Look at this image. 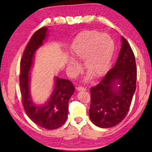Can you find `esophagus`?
I'll use <instances>...</instances> for the list:
<instances>
[{"mask_svg":"<svg viewBox=\"0 0 152 152\" xmlns=\"http://www.w3.org/2000/svg\"><path fill=\"white\" fill-rule=\"evenodd\" d=\"M76 89H77V90H78V91H86V88H83V87H82V86L77 87Z\"/></svg>","mask_w":152,"mask_h":152,"instance_id":"1","label":"esophagus"}]
</instances>
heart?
Returning <instances> with one entry per match:
<instances>
[{
	"label": "heart",
	"instance_id": "heart-1",
	"mask_svg": "<svg viewBox=\"0 0 152 152\" xmlns=\"http://www.w3.org/2000/svg\"><path fill=\"white\" fill-rule=\"evenodd\" d=\"M114 42L108 34L95 31L80 33L71 45V53L74 59L83 61L86 70L94 77L104 72L114 51ZM74 73L78 72L80 66L75 61H68Z\"/></svg>",
	"mask_w": 152,
	"mask_h": 152
}]
</instances>
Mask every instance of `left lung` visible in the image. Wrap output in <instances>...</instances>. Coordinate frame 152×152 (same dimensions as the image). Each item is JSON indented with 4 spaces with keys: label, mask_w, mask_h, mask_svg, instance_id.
Instances as JSON below:
<instances>
[{
    "label": "left lung",
    "mask_w": 152,
    "mask_h": 152,
    "mask_svg": "<svg viewBox=\"0 0 152 152\" xmlns=\"http://www.w3.org/2000/svg\"><path fill=\"white\" fill-rule=\"evenodd\" d=\"M121 43L114 66L98 84L90 89L89 118L99 127H114L125 118L136 90L137 70L134 55L124 37ZM117 83L120 85L118 89L114 88Z\"/></svg>",
    "instance_id": "obj_1"
}]
</instances>
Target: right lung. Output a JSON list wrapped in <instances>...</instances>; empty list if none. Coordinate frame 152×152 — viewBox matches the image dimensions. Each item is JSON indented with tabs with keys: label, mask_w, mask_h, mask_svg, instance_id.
Segmentation results:
<instances>
[{
	"label": "right lung",
	"mask_w": 152,
	"mask_h": 152,
	"mask_svg": "<svg viewBox=\"0 0 152 152\" xmlns=\"http://www.w3.org/2000/svg\"><path fill=\"white\" fill-rule=\"evenodd\" d=\"M47 28L43 27L33 34L25 48L20 62L19 86L22 104L27 115L34 124L49 130L61 127L66 121L69 112V99L74 92L70 80L56 78L55 88L46 104L37 106L31 101L29 93V70L34 54L47 37Z\"/></svg>",
	"instance_id": "right-lung-1"
}]
</instances>
